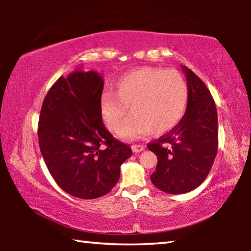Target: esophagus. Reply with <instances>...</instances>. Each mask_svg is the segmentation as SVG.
I'll list each match as a JSON object with an SVG mask.
<instances>
[{"label":"esophagus","mask_w":251,"mask_h":251,"mask_svg":"<svg viewBox=\"0 0 251 251\" xmlns=\"http://www.w3.org/2000/svg\"><path fill=\"white\" fill-rule=\"evenodd\" d=\"M131 150H133L134 152H141L145 150V146L141 145V144H135V145L131 146Z\"/></svg>","instance_id":"obj_1"}]
</instances>
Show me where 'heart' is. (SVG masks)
<instances>
[{
    "label": "heart",
    "instance_id": "obj_1",
    "mask_svg": "<svg viewBox=\"0 0 251 251\" xmlns=\"http://www.w3.org/2000/svg\"><path fill=\"white\" fill-rule=\"evenodd\" d=\"M188 103V86L178 71L142 67L117 80L116 91L101 95L100 110L106 127L121 136L139 137L168 133L179 124Z\"/></svg>",
    "mask_w": 251,
    "mask_h": 251
}]
</instances>
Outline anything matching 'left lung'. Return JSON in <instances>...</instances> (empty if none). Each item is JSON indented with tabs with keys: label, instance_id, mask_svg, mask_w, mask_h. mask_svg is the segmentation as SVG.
<instances>
[{
	"label": "left lung",
	"instance_id": "left-lung-1",
	"mask_svg": "<svg viewBox=\"0 0 251 251\" xmlns=\"http://www.w3.org/2000/svg\"><path fill=\"white\" fill-rule=\"evenodd\" d=\"M188 86L186 113L175 128L148 144L157 156L151 180L167 194H185L209 174L218 150V117L215 100L205 83L182 66Z\"/></svg>",
	"mask_w": 251,
	"mask_h": 251
}]
</instances>
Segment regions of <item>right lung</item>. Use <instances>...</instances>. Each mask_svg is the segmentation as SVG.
Returning a JSON list of instances; mask_svg holds the SVG:
<instances>
[{"instance_id":"right-lung-1","label":"right lung","mask_w":251,"mask_h":251,"mask_svg":"<svg viewBox=\"0 0 251 251\" xmlns=\"http://www.w3.org/2000/svg\"><path fill=\"white\" fill-rule=\"evenodd\" d=\"M103 87L97 72L75 71L54 83L41 108L37 135L46 166L64 192L82 199L108 194L131 156L101 121Z\"/></svg>"}]
</instances>
